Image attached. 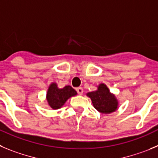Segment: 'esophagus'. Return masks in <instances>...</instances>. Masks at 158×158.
I'll use <instances>...</instances> for the list:
<instances>
[{"instance_id": "1", "label": "esophagus", "mask_w": 158, "mask_h": 158, "mask_svg": "<svg viewBox=\"0 0 158 158\" xmlns=\"http://www.w3.org/2000/svg\"><path fill=\"white\" fill-rule=\"evenodd\" d=\"M76 91L78 92V94L80 95H82L83 94V89L82 87H78L76 88Z\"/></svg>"}]
</instances>
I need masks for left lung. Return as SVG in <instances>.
<instances>
[{"instance_id":"1","label":"left lung","mask_w":158,"mask_h":158,"mask_svg":"<svg viewBox=\"0 0 158 158\" xmlns=\"http://www.w3.org/2000/svg\"><path fill=\"white\" fill-rule=\"evenodd\" d=\"M86 96L91 99L93 106L99 113L110 114L114 113L119 108V102L114 94L111 93L105 83L97 86L94 91L88 92Z\"/></svg>"}]
</instances>
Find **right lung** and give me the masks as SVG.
<instances>
[{"mask_svg":"<svg viewBox=\"0 0 158 158\" xmlns=\"http://www.w3.org/2000/svg\"><path fill=\"white\" fill-rule=\"evenodd\" d=\"M77 95V92L71 86L59 88L56 82H51L46 92L45 99L48 106L52 109H59L72 97Z\"/></svg>","mask_w":158,"mask_h":158,"instance_id":"right-lung-1","label":"right lung"}]
</instances>
